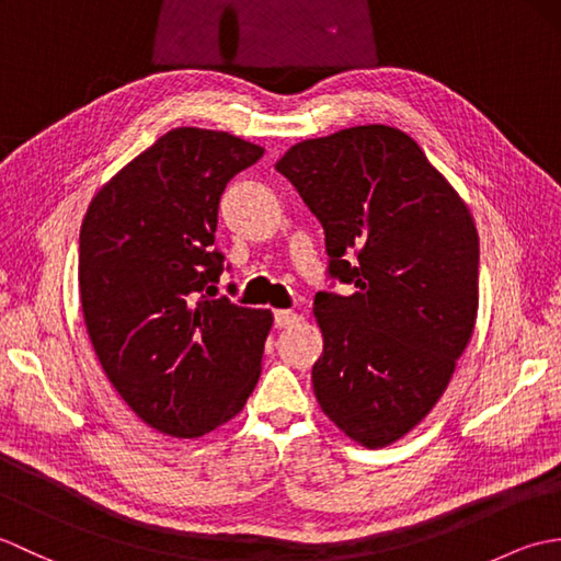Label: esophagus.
<instances>
[{
    "label": "esophagus",
    "instance_id": "obj_1",
    "mask_svg": "<svg viewBox=\"0 0 561 561\" xmlns=\"http://www.w3.org/2000/svg\"><path fill=\"white\" fill-rule=\"evenodd\" d=\"M299 320H301V316L294 311H274V325L277 328H291L299 323Z\"/></svg>",
    "mask_w": 561,
    "mask_h": 561
}]
</instances>
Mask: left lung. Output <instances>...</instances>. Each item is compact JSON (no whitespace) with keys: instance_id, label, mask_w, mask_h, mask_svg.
I'll return each instance as SVG.
<instances>
[{"instance_id":"8db88e82","label":"left lung","mask_w":561,"mask_h":561,"mask_svg":"<svg viewBox=\"0 0 561 561\" xmlns=\"http://www.w3.org/2000/svg\"><path fill=\"white\" fill-rule=\"evenodd\" d=\"M323 224L318 291L320 410L366 448L420 424L444 396L478 318L480 238L472 214L412 137L359 125L294 145L274 165Z\"/></svg>"}]
</instances>
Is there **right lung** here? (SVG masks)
<instances>
[{
    "label": "right lung",
    "instance_id": "add662e5",
    "mask_svg": "<svg viewBox=\"0 0 561 561\" xmlns=\"http://www.w3.org/2000/svg\"><path fill=\"white\" fill-rule=\"evenodd\" d=\"M265 149L178 127L91 199L79 233L83 323L113 388L141 422L197 438L243 410L272 313L211 299L219 199Z\"/></svg>",
    "mask_w": 561,
    "mask_h": 561
}]
</instances>
